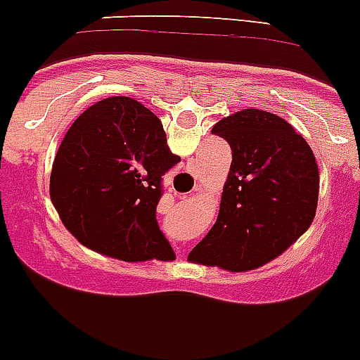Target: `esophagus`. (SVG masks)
I'll list each match as a JSON object with an SVG mask.
<instances>
[{
    "label": "esophagus",
    "instance_id": "obj_1",
    "mask_svg": "<svg viewBox=\"0 0 360 360\" xmlns=\"http://www.w3.org/2000/svg\"><path fill=\"white\" fill-rule=\"evenodd\" d=\"M177 252H183V248H176Z\"/></svg>",
    "mask_w": 360,
    "mask_h": 360
}]
</instances>
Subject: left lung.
<instances>
[{"mask_svg":"<svg viewBox=\"0 0 360 360\" xmlns=\"http://www.w3.org/2000/svg\"><path fill=\"white\" fill-rule=\"evenodd\" d=\"M231 147L217 222L188 260L233 273L280 257L312 224L319 170L303 136L273 112L242 109L213 125Z\"/></svg>","mask_w":360,"mask_h":360,"instance_id":"obj_1","label":"left lung"}]
</instances>
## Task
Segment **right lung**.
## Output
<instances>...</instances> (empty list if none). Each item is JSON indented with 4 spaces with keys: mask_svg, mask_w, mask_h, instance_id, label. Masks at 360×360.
I'll return each mask as SVG.
<instances>
[{
    "mask_svg": "<svg viewBox=\"0 0 360 360\" xmlns=\"http://www.w3.org/2000/svg\"><path fill=\"white\" fill-rule=\"evenodd\" d=\"M179 161L150 109L129 96L103 98L68 129L51 168V202L93 251L125 262L174 260L156 206L161 177Z\"/></svg>",
    "mask_w": 360,
    "mask_h": 360,
    "instance_id": "right-lung-1",
    "label": "right lung"
}]
</instances>
